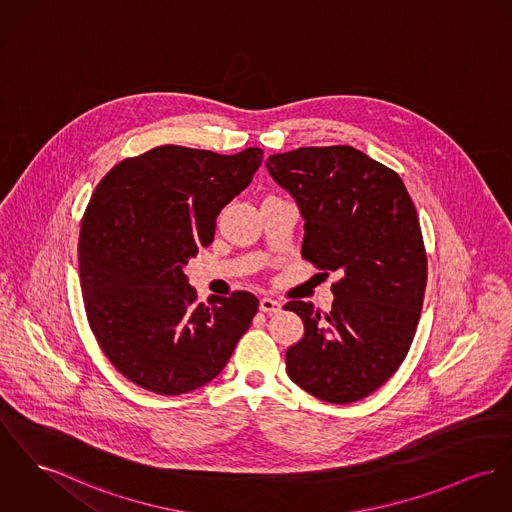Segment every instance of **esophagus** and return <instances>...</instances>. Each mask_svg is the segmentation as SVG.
<instances>
[{
    "label": "esophagus",
    "instance_id": "obj_1",
    "mask_svg": "<svg viewBox=\"0 0 512 512\" xmlns=\"http://www.w3.org/2000/svg\"><path fill=\"white\" fill-rule=\"evenodd\" d=\"M279 309H281V303L276 301V299H272V297H262L260 299V311L262 313L274 315V313H278Z\"/></svg>",
    "mask_w": 512,
    "mask_h": 512
}]
</instances>
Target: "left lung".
Here are the masks:
<instances>
[{
	"label": "left lung",
	"instance_id": "obj_1",
	"mask_svg": "<svg viewBox=\"0 0 512 512\" xmlns=\"http://www.w3.org/2000/svg\"><path fill=\"white\" fill-rule=\"evenodd\" d=\"M266 168L305 219L301 256L340 276L328 313L283 305L305 326L287 375L328 403L360 401L399 370L419 325L428 262L415 203L397 172L352 146H303Z\"/></svg>",
	"mask_w": 512,
	"mask_h": 512
}]
</instances>
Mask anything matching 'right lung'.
Returning <instances> with one entry per match:
<instances>
[{
    "label": "right lung",
    "instance_id": "right-lung-1",
    "mask_svg": "<svg viewBox=\"0 0 512 512\" xmlns=\"http://www.w3.org/2000/svg\"><path fill=\"white\" fill-rule=\"evenodd\" d=\"M264 150L217 154L176 144L115 164L80 227V283L103 354L158 395L189 393L227 366L258 313L248 291L197 303L184 266L213 242L221 209L252 182Z\"/></svg>",
    "mask_w": 512,
    "mask_h": 512
}]
</instances>
